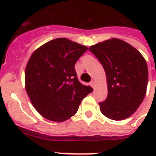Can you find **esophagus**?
Returning <instances> with one entry per match:
<instances>
[{
    "label": "esophagus",
    "instance_id": "1",
    "mask_svg": "<svg viewBox=\"0 0 156 156\" xmlns=\"http://www.w3.org/2000/svg\"><path fill=\"white\" fill-rule=\"evenodd\" d=\"M90 85H91L92 87H93V88H94V86H95V83H94V81H92L91 83H90Z\"/></svg>",
    "mask_w": 156,
    "mask_h": 156
}]
</instances>
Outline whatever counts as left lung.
Listing matches in <instances>:
<instances>
[{
  "label": "left lung",
  "instance_id": "1",
  "mask_svg": "<svg viewBox=\"0 0 156 156\" xmlns=\"http://www.w3.org/2000/svg\"><path fill=\"white\" fill-rule=\"evenodd\" d=\"M106 73L108 96L100 111L114 120H122L137 110L148 83L146 61L137 49L120 39L112 38L88 48Z\"/></svg>",
  "mask_w": 156,
  "mask_h": 156
}]
</instances>
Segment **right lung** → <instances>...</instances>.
<instances>
[{
    "label": "right lung",
    "mask_w": 156,
    "mask_h": 156,
    "mask_svg": "<svg viewBox=\"0 0 156 156\" xmlns=\"http://www.w3.org/2000/svg\"><path fill=\"white\" fill-rule=\"evenodd\" d=\"M88 50L67 38L49 41L31 56L25 71L26 90L36 110L47 119L63 122L77 113L93 91L78 81L74 65Z\"/></svg>",
    "instance_id": "right-lung-1"
}]
</instances>
